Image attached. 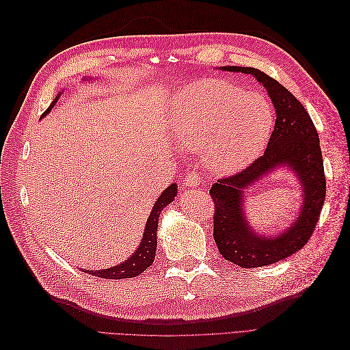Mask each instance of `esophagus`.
I'll return each mask as SVG.
<instances>
[{"mask_svg": "<svg viewBox=\"0 0 350 350\" xmlns=\"http://www.w3.org/2000/svg\"><path fill=\"white\" fill-rule=\"evenodd\" d=\"M185 184L188 187H198L200 185V176H198V174H196V172L188 174L185 176Z\"/></svg>", "mask_w": 350, "mask_h": 350, "instance_id": "obj_1", "label": "esophagus"}]
</instances>
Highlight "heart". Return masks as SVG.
Wrapping results in <instances>:
<instances>
[{"label": "heart", "mask_w": 350, "mask_h": 350, "mask_svg": "<svg viewBox=\"0 0 350 350\" xmlns=\"http://www.w3.org/2000/svg\"><path fill=\"white\" fill-rule=\"evenodd\" d=\"M172 115L178 144L188 152H203L207 167L220 175L238 172L257 159L274 124L267 99L216 79L179 89Z\"/></svg>", "instance_id": "heart-1"}]
</instances>
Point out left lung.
<instances>
[{
	"mask_svg": "<svg viewBox=\"0 0 350 350\" xmlns=\"http://www.w3.org/2000/svg\"><path fill=\"white\" fill-rule=\"evenodd\" d=\"M251 74L264 88L276 109V124L262 156L243 171L217 179L210 188L215 203L213 237L225 260L254 269L284 260L310 241L325 200V175L319 133L304 105L284 86L252 67H220ZM288 165L303 184L300 216L284 234L273 239L256 234L243 215V191L278 165Z\"/></svg>",
	"mask_w": 350,
	"mask_h": 350,
	"instance_id": "8db88e82",
	"label": "left lung"
}]
</instances>
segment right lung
<instances>
[{"label":"right lung","mask_w":350,"mask_h":350,"mask_svg":"<svg viewBox=\"0 0 350 350\" xmlns=\"http://www.w3.org/2000/svg\"><path fill=\"white\" fill-rule=\"evenodd\" d=\"M58 98L59 96H57L54 99V102L51 103V107L44 112V115L42 116H45L52 108H54V105L58 100ZM176 193H178L176 184H171L161 194V197L156 200L152 213H150L149 219H147L142 243L139 245V248L135 250L133 256L129 260H125L122 264H120V266H115L112 269L90 271L93 276L100 278V279H129V278L139 276V274H142L147 267L152 266V262L156 256V245H157L156 232H157V225H159V216H161V211L163 210V207L172 203Z\"/></svg>","instance_id":"right-lung-1"}]
</instances>
